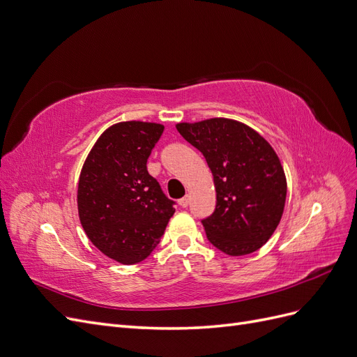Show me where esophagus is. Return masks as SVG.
<instances>
[{"label": "esophagus", "mask_w": 357, "mask_h": 357, "mask_svg": "<svg viewBox=\"0 0 357 357\" xmlns=\"http://www.w3.org/2000/svg\"><path fill=\"white\" fill-rule=\"evenodd\" d=\"M178 204H180V207H183V208H186L188 205H189V197H185V198H181L180 201H178Z\"/></svg>", "instance_id": "1"}]
</instances>
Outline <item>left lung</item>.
<instances>
[{
    "label": "left lung",
    "instance_id": "8db88e82",
    "mask_svg": "<svg viewBox=\"0 0 357 357\" xmlns=\"http://www.w3.org/2000/svg\"><path fill=\"white\" fill-rule=\"evenodd\" d=\"M207 160L215 188V210L202 225L208 241L229 256L261 248L282 220L287 181L274 149L255 129L214 117L176 125Z\"/></svg>",
    "mask_w": 357,
    "mask_h": 357
}]
</instances>
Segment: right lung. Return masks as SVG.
<instances>
[{
  "instance_id": "obj_1",
  "label": "right lung",
  "mask_w": 357,
  "mask_h": 357,
  "mask_svg": "<svg viewBox=\"0 0 357 357\" xmlns=\"http://www.w3.org/2000/svg\"><path fill=\"white\" fill-rule=\"evenodd\" d=\"M162 132L164 125L152 122L112 125L96 139L80 172V223L92 244L119 264L144 261L176 211L147 171Z\"/></svg>"
}]
</instances>
